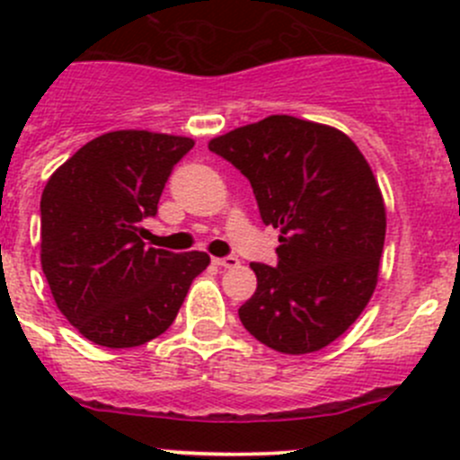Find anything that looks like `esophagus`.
Listing matches in <instances>:
<instances>
[{
  "instance_id": "1",
  "label": "esophagus",
  "mask_w": 460,
  "mask_h": 460,
  "mask_svg": "<svg viewBox=\"0 0 460 460\" xmlns=\"http://www.w3.org/2000/svg\"><path fill=\"white\" fill-rule=\"evenodd\" d=\"M213 262L217 264V267H225V269H235L240 264V260L235 256H226V258H213Z\"/></svg>"
}]
</instances>
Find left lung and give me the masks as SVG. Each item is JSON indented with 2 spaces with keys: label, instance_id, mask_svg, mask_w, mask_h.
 <instances>
[{
  "label": "left lung",
  "instance_id": "8db88e82",
  "mask_svg": "<svg viewBox=\"0 0 460 460\" xmlns=\"http://www.w3.org/2000/svg\"><path fill=\"white\" fill-rule=\"evenodd\" d=\"M208 148L247 175L262 222L280 231L276 267L252 262L244 329L280 354L332 345L378 282L387 213L369 162L342 131L294 115L234 128Z\"/></svg>",
  "mask_w": 460,
  "mask_h": 460
}]
</instances>
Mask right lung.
Segmentation results:
<instances>
[{
    "label": "right lung",
    "instance_id": "1",
    "mask_svg": "<svg viewBox=\"0 0 460 460\" xmlns=\"http://www.w3.org/2000/svg\"><path fill=\"white\" fill-rule=\"evenodd\" d=\"M191 137L122 128L86 142L41 193V271L55 305L91 342L137 347L171 327L204 252L144 247L142 217L155 216L162 189Z\"/></svg>",
    "mask_w": 460,
    "mask_h": 460
}]
</instances>
